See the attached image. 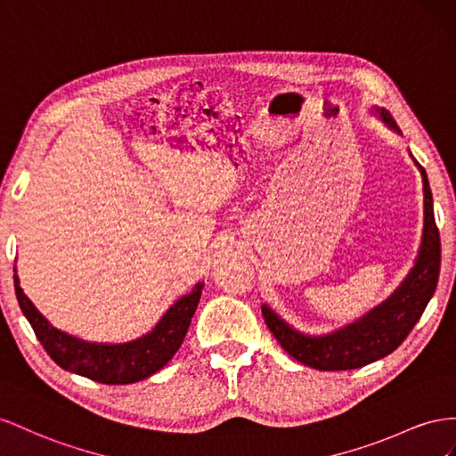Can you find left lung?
<instances>
[{
  "instance_id": "8db88e82",
  "label": "left lung",
  "mask_w": 456,
  "mask_h": 456,
  "mask_svg": "<svg viewBox=\"0 0 456 456\" xmlns=\"http://www.w3.org/2000/svg\"><path fill=\"white\" fill-rule=\"evenodd\" d=\"M380 118L401 134L387 110L376 109ZM419 166L424 183V231L419 257L399 289L384 304L346 329L327 336H305L290 329L275 311L262 305L267 329L289 355L317 370H351L365 367L395 351L422 317L436 292L441 264L439 231L434 217V200L424 167Z\"/></svg>"
}]
</instances>
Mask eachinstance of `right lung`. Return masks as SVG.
Masks as SVG:
<instances>
[{"mask_svg":"<svg viewBox=\"0 0 456 456\" xmlns=\"http://www.w3.org/2000/svg\"><path fill=\"white\" fill-rule=\"evenodd\" d=\"M204 284L197 282L194 289L185 294L166 311V315L156 324L154 330L135 342L127 344H89L80 338L69 336L55 327L34 307L19 286L15 275V292L24 317L42 342L47 355L57 365L69 372L86 376L89 380L101 384H134L151 374L159 372L170 361L187 334L191 319L200 302Z\"/></svg>","mask_w":456,"mask_h":456,"instance_id":"obj_1","label":"right lung"}]
</instances>
